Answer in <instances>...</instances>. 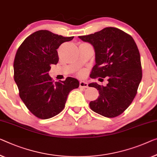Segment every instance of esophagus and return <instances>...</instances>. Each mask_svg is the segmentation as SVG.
<instances>
[{"label": "esophagus", "instance_id": "34e87169", "mask_svg": "<svg viewBox=\"0 0 157 157\" xmlns=\"http://www.w3.org/2000/svg\"><path fill=\"white\" fill-rule=\"evenodd\" d=\"M79 86L83 88H86L88 86V84L85 81H80L79 82Z\"/></svg>", "mask_w": 157, "mask_h": 157}]
</instances>
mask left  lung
<instances>
[{"instance_id":"1","label":"left lung","mask_w":157,"mask_h":157,"mask_svg":"<svg viewBox=\"0 0 157 157\" xmlns=\"http://www.w3.org/2000/svg\"><path fill=\"white\" fill-rule=\"evenodd\" d=\"M78 37L94 48L96 64L91 78H108L106 86L89 84L99 92L98 99L90 103L91 109L107 118L119 116L134 99L142 77L140 55L134 39L116 27Z\"/></svg>"}]
</instances>
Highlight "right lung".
I'll list each match as a JSON object with an SVG mask.
<instances>
[{"label":"right lung","mask_w":157,"mask_h":157,"mask_svg":"<svg viewBox=\"0 0 157 157\" xmlns=\"http://www.w3.org/2000/svg\"><path fill=\"white\" fill-rule=\"evenodd\" d=\"M73 36L64 37L48 30H39L25 39L14 60V79L20 97L37 118L48 119L64 109L67 96L78 88V79L68 77L53 82L48 75L51 65L58 63L57 49Z\"/></svg>","instance_id":"obj_1"}]
</instances>
